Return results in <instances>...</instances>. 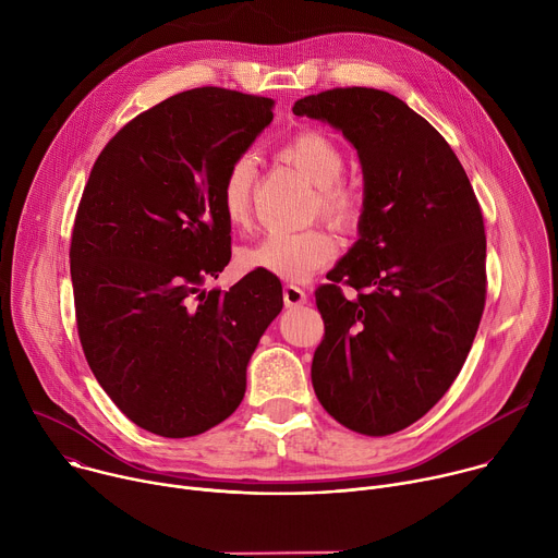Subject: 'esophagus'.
<instances>
[{
    "instance_id": "esophagus-1",
    "label": "esophagus",
    "mask_w": 558,
    "mask_h": 558,
    "mask_svg": "<svg viewBox=\"0 0 558 558\" xmlns=\"http://www.w3.org/2000/svg\"><path fill=\"white\" fill-rule=\"evenodd\" d=\"M282 298H284V304L287 306H302V304H306V293L300 289V287H295V284H284V289H282Z\"/></svg>"
}]
</instances>
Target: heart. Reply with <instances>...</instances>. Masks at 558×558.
Returning <instances> with one entry per match:
<instances>
[{"mask_svg":"<svg viewBox=\"0 0 558 558\" xmlns=\"http://www.w3.org/2000/svg\"><path fill=\"white\" fill-rule=\"evenodd\" d=\"M280 158L304 174L315 190V211L340 231H353L362 220V196L340 177L347 170L344 149L320 130H300L280 147ZM256 185V158L235 156L220 183V209L229 225L243 227L252 216ZM338 254L325 229L269 231L254 245L238 252V265L247 271H265L282 280H306L327 267Z\"/></svg>","mask_w":558,"mask_h":558,"instance_id":"b5f03b06","label":"heart"}]
</instances>
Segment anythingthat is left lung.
<instances>
[{"label": "left lung", "instance_id": "8db88e82", "mask_svg": "<svg viewBox=\"0 0 558 558\" xmlns=\"http://www.w3.org/2000/svg\"><path fill=\"white\" fill-rule=\"evenodd\" d=\"M293 114L340 130L364 174L357 243L315 289L325 340L313 390L349 430L392 435L441 400L480 329L482 207L446 138L395 95L333 88L295 101ZM340 283L356 293L347 299Z\"/></svg>", "mask_w": 558, "mask_h": 558}]
</instances>
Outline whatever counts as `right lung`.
Instances as JSON below:
<instances>
[{"label": "right lung", "instance_id": "right-lung-1", "mask_svg": "<svg viewBox=\"0 0 558 558\" xmlns=\"http://www.w3.org/2000/svg\"><path fill=\"white\" fill-rule=\"evenodd\" d=\"M271 108L211 86L174 95L108 141L78 203V340L110 400L154 435L183 439L225 422L282 308V284L265 271L229 291L203 289L231 258L225 170L271 123Z\"/></svg>", "mask_w": 558, "mask_h": 558}]
</instances>
